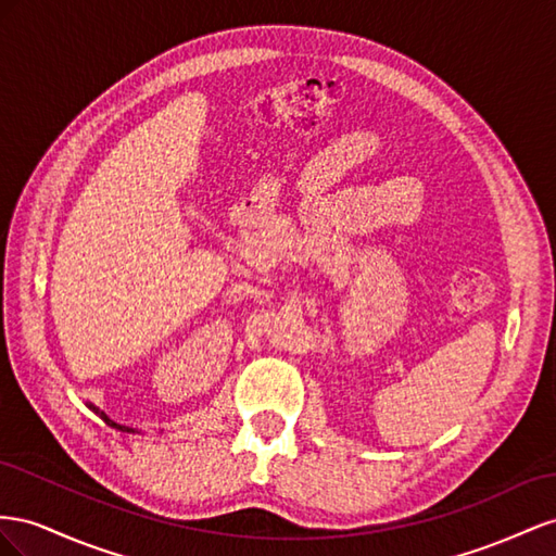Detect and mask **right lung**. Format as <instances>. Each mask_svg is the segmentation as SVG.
<instances>
[{"mask_svg": "<svg viewBox=\"0 0 556 556\" xmlns=\"http://www.w3.org/2000/svg\"><path fill=\"white\" fill-rule=\"evenodd\" d=\"M90 407H92V405H90ZM92 409H94V407H92ZM100 417H102V419H104V421H106L109 426H114V428H121V431H128V433L132 431V428H128V426H121V424H116V421H111V419H109V417L104 415V412H100Z\"/></svg>", "mask_w": 556, "mask_h": 556, "instance_id": "obj_1", "label": "right lung"}]
</instances>
